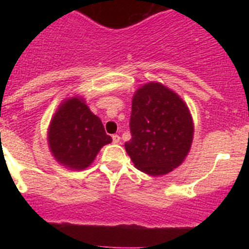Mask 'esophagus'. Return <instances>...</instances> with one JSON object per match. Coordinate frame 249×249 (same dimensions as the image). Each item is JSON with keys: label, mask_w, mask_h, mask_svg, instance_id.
<instances>
[{"label": "esophagus", "mask_w": 249, "mask_h": 249, "mask_svg": "<svg viewBox=\"0 0 249 249\" xmlns=\"http://www.w3.org/2000/svg\"><path fill=\"white\" fill-rule=\"evenodd\" d=\"M112 141H113V143H120L121 137L118 135H113L112 136Z\"/></svg>", "instance_id": "obj_1"}]
</instances>
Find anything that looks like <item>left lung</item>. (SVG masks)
I'll list each match as a JSON object with an SVG mask.
<instances>
[{
  "instance_id": "obj_1",
  "label": "left lung",
  "mask_w": 249,
  "mask_h": 249,
  "mask_svg": "<svg viewBox=\"0 0 249 249\" xmlns=\"http://www.w3.org/2000/svg\"><path fill=\"white\" fill-rule=\"evenodd\" d=\"M132 138L124 143L136 168L162 176L183 162L191 148L193 123L178 94L160 83H147L132 100Z\"/></svg>"
}]
</instances>
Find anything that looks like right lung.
<instances>
[{"label":"right lung","instance_id":"right-lung-1","mask_svg":"<svg viewBox=\"0 0 249 249\" xmlns=\"http://www.w3.org/2000/svg\"><path fill=\"white\" fill-rule=\"evenodd\" d=\"M111 141L100 118L80 98H71L61 105L48 131L54 158L73 169L89 167L102 146Z\"/></svg>","mask_w":249,"mask_h":249}]
</instances>
